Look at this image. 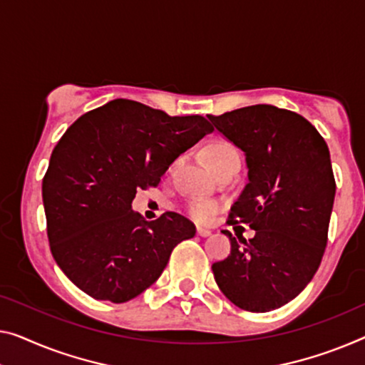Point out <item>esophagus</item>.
<instances>
[{
    "mask_svg": "<svg viewBox=\"0 0 365 365\" xmlns=\"http://www.w3.org/2000/svg\"><path fill=\"white\" fill-rule=\"evenodd\" d=\"M197 235H198L200 237H208V236H211V231H210V230H205V227H198Z\"/></svg>",
    "mask_w": 365,
    "mask_h": 365,
    "instance_id": "obj_1",
    "label": "esophagus"
}]
</instances>
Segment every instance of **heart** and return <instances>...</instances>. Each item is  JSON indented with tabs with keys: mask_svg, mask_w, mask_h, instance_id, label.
I'll list each match as a JSON object with an SVG mask.
<instances>
[{
	"mask_svg": "<svg viewBox=\"0 0 365 365\" xmlns=\"http://www.w3.org/2000/svg\"><path fill=\"white\" fill-rule=\"evenodd\" d=\"M205 157L208 165L211 167V170L215 172L216 168L230 164L232 160H239V150L236 149L235 144L230 143V140L215 139L205 148ZM173 165L170 167V170ZM220 210L221 205L215 200L193 198L187 203V215L192 217L195 222H200V225H208Z\"/></svg>",
	"mask_w": 365,
	"mask_h": 365,
	"instance_id": "1",
	"label": "heart"
}]
</instances>
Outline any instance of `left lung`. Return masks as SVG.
<instances>
[{
    "label": "left lung",
    "instance_id": "left-lung-1",
    "mask_svg": "<svg viewBox=\"0 0 365 365\" xmlns=\"http://www.w3.org/2000/svg\"><path fill=\"white\" fill-rule=\"evenodd\" d=\"M208 118L244 150L249 168L227 225L255 231L249 241L222 231L231 254L213 264L215 280L241 309L270 312L293 300L322 264L336 195L329 149L308 119L272 105Z\"/></svg>",
    "mask_w": 365,
    "mask_h": 365
}]
</instances>
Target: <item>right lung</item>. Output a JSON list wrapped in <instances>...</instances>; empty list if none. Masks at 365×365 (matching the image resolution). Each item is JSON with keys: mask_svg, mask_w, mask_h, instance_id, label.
Wrapping results in <instances>:
<instances>
[{"mask_svg": "<svg viewBox=\"0 0 365 365\" xmlns=\"http://www.w3.org/2000/svg\"><path fill=\"white\" fill-rule=\"evenodd\" d=\"M211 130L200 114L168 116L124 98L65 130L43 175L42 200L53 259L80 290L96 300H133L159 279L173 247L195 236L185 216L167 211L144 221L130 203Z\"/></svg>", "mask_w": 365, "mask_h": 365, "instance_id": "add662e5", "label": "right lung"}]
</instances>
